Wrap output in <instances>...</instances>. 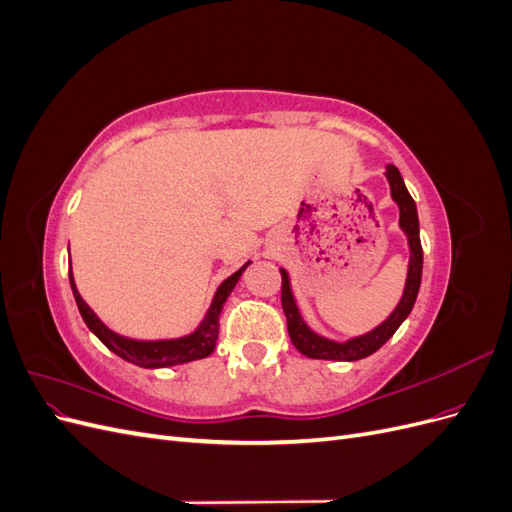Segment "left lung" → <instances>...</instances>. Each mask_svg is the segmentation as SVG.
I'll use <instances>...</instances> for the list:
<instances>
[{
  "mask_svg": "<svg viewBox=\"0 0 512 512\" xmlns=\"http://www.w3.org/2000/svg\"><path fill=\"white\" fill-rule=\"evenodd\" d=\"M386 179H389V183H391V196L399 205V226L408 235V243H410V267H408L404 297H401L399 305L395 307V312L386 318L380 327H376L374 331H369L361 337H354V339H348V342H344V344H339V342H331V339H324V337L316 335L303 322L299 309H297V303H294V297L290 292L288 273L284 269H280V273H282V307H284L286 322H288L290 342L301 354L309 356V359H324V361L365 359V356L374 354L378 348H382L386 342H389L393 333L399 329V324L404 322L408 318V314L412 312L418 288H421V275H423V247H421V237H418V215H416L414 198L410 196L404 179H401L399 170L393 164L386 166Z\"/></svg>",
  "mask_w": 512,
  "mask_h": 512,
  "instance_id": "8db88e82",
  "label": "left lung"
}]
</instances>
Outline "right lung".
I'll use <instances>...</instances> for the list:
<instances>
[{
  "label": "right lung",
  "mask_w": 512,
  "mask_h": 512,
  "mask_svg": "<svg viewBox=\"0 0 512 512\" xmlns=\"http://www.w3.org/2000/svg\"><path fill=\"white\" fill-rule=\"evenodd\" d=\"M250 265V262H247ZM243 265L237 273H232L228 280L222 282V286L215 292V297L211 301L209 312L205 316V320L200 322V327L179 339H160V342H136V339H128L121 337L117 333H113L108 327L100 322V318L91 312V307L81 299L79 290L74 286V277H72V267H68V275H70V286L74 292L76 305H79V312L85 320V324L89 327V331L94 333L100 342L115 352L117 356H121L123 361H130L138 367H147V369H156V367H168V365H181V363H190L196 359H205L215 348V342H218V333H220V314L222 307L228 299V294L232 292V288L237 286L241 273L245 271Z\"/></svg>",
  "instance_id": "add662e5"
}]
</instances>
